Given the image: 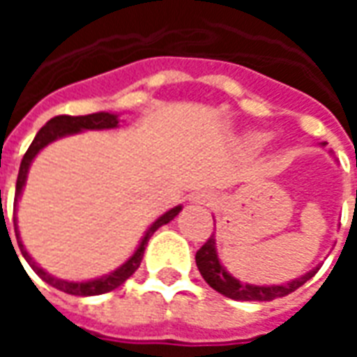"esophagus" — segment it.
Wrapping results in <instances>:
<instances>
[{
	"mask_svg": "<svg viewBox=\"0 0 357 357\" xmlns=\"http://www.w3.org/2000/svg\"><path fill=\"white\" fill-rule=\"evenodd\" d=\"M191 201L197 202V204H204V206H212L218 199L216 195L210 193V191H197V193L191 197Z\"/></svg>",
	"mask_w": 357,
	"mask_h": 357,
	"instance_id": "obj_1",
	"label": "esophagus"
}]
</instances>
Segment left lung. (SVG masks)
Instances as JSON below:
<instances>
[{
	"label": "left lung",
	"instance_id": "8db88e82",
	"mask_svg": "<svg viewBox=\"0 0 357 357\" xmlns=\"http://www.w3.org/2000/svg\"><path fill=\"white\" fill-rule=\"evenodd\" d=\"M197 268L204 277V281L218 291L231 300H248V302H266V300L279 298V296H287L294 292L298 287L306 283L307 279L314 277L315 271H310L304 277H300L296 281H291L287 284H275V287H258V284H248L243 281H237L231 277L225 268L220 264L216 255V243H214V235L210 237L199 250H197Z\"/></svg>",
	"mask_w": 357,
	"mask_h": 357
}]
</instances>
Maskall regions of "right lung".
I'll use <instances>...</instances> for the list:
<instances>
[{
    "mask_svg": "<svg viewBox=\"0 0 357 357\" xmlns=\"http://www.w3.org/2000/svg\"><path fill=\"white\" fill-rule=\"evenodd\" d=\"M118 126V116L116 114H109V112H95V114H86V116H68V114H61V116L51 118L47 124L43 126L40 132L36 133L32 145L28 147V151L22 156V162H20L19 178H17V191H15V201L19 199L20 191H22V185L26 181L28 168H30V162L34 160V156L42 151L47 143L59 139L63 135H68V133L82 132V130H105V128H116ZM181 206H176V208L168 210L164 216H160L156 220L155 224L149 227V231L145 233V237L141 241V245L137 247V250L133 252V256L128 260V262L118 268L116 271H112L110 275H105L101 279H93V281H86V283H70V281H63V279H57V277H51L47 271H43L38 264L30 258L22 243H20L19 229H17V218L13 220L15 222V235H17V243H19V248L24 260L30 264V268L34 269L38 275L42 277L45 283H50L51 287H55L59 291L68 292V294H76V296H97V294H105V292H110L118 289L120 284L124 283L128 277H132L135 273V269L139 268L141 260H143V252H145V247H147L149 239L153 237V233L160 227V225L168 224L170 220L178 216Z\"/></svg>",
    "mask_w": 357,
    "mask_h": 357,
    "instance_id": "right-lung-1",
    "label": "right lung"
}]
</instances>
